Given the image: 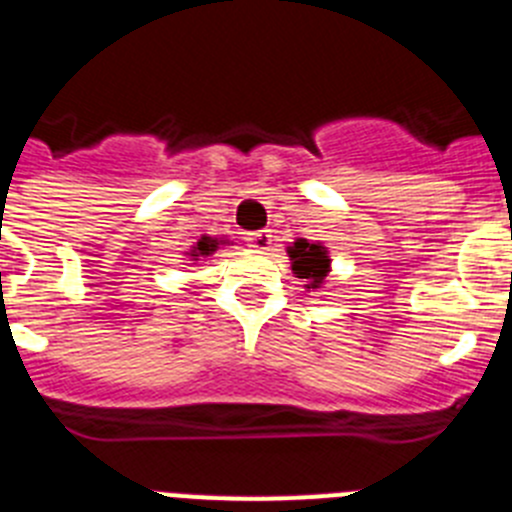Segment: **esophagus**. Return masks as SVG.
<instances>
[{
	"instance_id": "1",
	"label": "esophagus",
	"mask_w": 512,
	"mask_h": 512,
	"mask_svg": "<svg viewBox=\"0 0 512 512\" xmlns=\"http://www.w3.org/2000/svg\"><path fill=\"white\" fill-rule=\"evenodd\" d=\"M248 243H251L256 251H271V246H274V235H271V230H259V233L248 235Z\"/></svg>"
}]
</instances>
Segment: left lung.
Wrapping results in <instances>:
<instances>
[{"label":"left lung","mask_w":512,"mask_h":512,"mask_svg":"<svg viewBox=\"0 0 512 512\" xmlns=\"http://www.w3.org/2000/svg\"><path fill=\"white\" fill-rule=\"evenodd\" d=\"M289 259H292V271H295L300 279H307V289H318L323 284V279L328 277L330 259L325 246L320 243H307L305 238L295 241V246L287 248Z\"/></svg>","instance_id":"left-lung-1"}]
</instances>
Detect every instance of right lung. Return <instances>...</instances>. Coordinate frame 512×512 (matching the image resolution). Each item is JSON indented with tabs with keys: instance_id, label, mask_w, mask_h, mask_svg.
Masks as SVG:
<instances>
[{
	"instance_id": "right-lung-1",
	"label": "right lung",
	"mask_w": 512,
	"mask_h": 512,
	"mask_svg": "<svg viewBox=\"0 0 512 512\" xmlns=\"http://www.w3.org/2000/svg\"><path fill=\"white\" fill-rule=\"evenodd\" d=\"M220 243H223V241H217V238H210V235H202L200 243H197V246H192V251H189V253H192L194 261L207 259L210 253H215L217 248H220Z\"/></svg>"
}]
</instances>
